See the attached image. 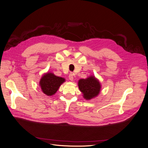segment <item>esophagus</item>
I'll return each instance as SVG.
<instances>
[{
	"label": "esophagus",
	"mask_w": 148,
	"mask_h": 148,
	"mask_svg": "<svg viewBox=\"0 0 148 148\" xmlns=\"http://www.w3.org/2000/svg\"><path fill=\"white\" fill-rule=\"evenodd\" d=\"M69 80H70L71 81H73V80H74V77H73V74L72 73H71V74H69Z\"/></svg>",
	"instance_id": "1"
}]
</instances>
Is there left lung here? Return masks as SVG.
I'll list each match as a JSON object with an SVG mask.
<instances>
[{"label": "left lung", "instance_id": "obj_1", "mask_svg": "<svg viewBox=\"0 0 148 148\" xmlns=\"http://www.w3.org/2000/svg\"><path fill=\"white\" fill-rule=\"evenodd\" d=\"M78 85L84 98L87 100H90L97 96L101 90L99 82L93 76H91L86 79H80Z\"/></svg>", "mask_w": 148, "mask_h": 148}]
</instances>
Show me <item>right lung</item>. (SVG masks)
<instances>
[{
    "label": "right lung",
    "mask_w": 148,
    "mask_h": 148,
    "mask_svg": "<svg viewBox=\"0 0 148 148\" xmlns=\"http://www.w3.org/2000/svg\"><path fill=\"white\" fill-rule=\"evenodd\" d=\"M64 81V79L62 77H57L51 73H47L41 79L40 85L44 93L47 96H52L56 93Z\"/></svg>",
    "instance_id": "add662e5"
}]
</instances>
